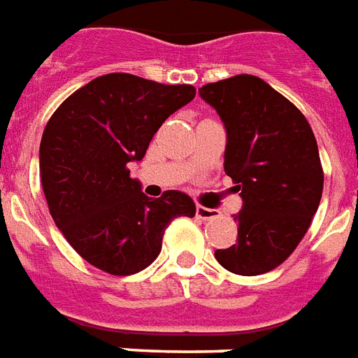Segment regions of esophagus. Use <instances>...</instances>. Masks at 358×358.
Wrapping results in <instances>:
<instances>
[{
	"label": "esophagus",
	"mask_w": 358,
	"mask_h": 358,
	"mask_svg": "<svg viewBox=\"0 0 358 358\" xmlns=\"http://www.w3.org/2000/svg\"><path fill=\"white\" fill-rule=\"evenodd\" d=\"M195 216L199 220H214L218 216V210H214V208H206V206H197L195 208Z\"/></svg>",
	"instance_id": "1"
}]
</instances>
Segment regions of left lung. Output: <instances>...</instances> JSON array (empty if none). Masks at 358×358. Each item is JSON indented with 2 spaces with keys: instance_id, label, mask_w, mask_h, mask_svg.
<instances>
[{
  "instance_id": "8db88e82",
  "label": "left lung",
  "mask_w": 358,
  "mask_h": 358,
  "mask_svg": "<svg viewBox=\"0 0 358 358\" xmlns=\"http://www.w3.org/2000/svg\"><path fill=\"white\" fill-rule=\"evenodd\" d=\"M199 94L226 127L224 171L243 199L237 243L214 256L231 273H267L300 245L319 208L324 174L315 134L303 113L256 76L203 85Z\"/></svg>"
}]
</instances>
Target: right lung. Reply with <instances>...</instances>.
Segmentation results:
<instances>
[{"instance_id": "obj_1", "label": "right lung", "mask_w": 358, "mask_h": 358, "mask_svg": "<svg viewBox=\"0 0 358 358\" xmlns=\"http://www.w3.org/2000/svg\"><path fill=\"white\" fill-rule=\"evenodd\" d=\"M193 98L192 85L106 73L66 98L45 127L39 174L49 213L73 250L106 273L145 269L172 220L195 216L189 195L171 189L150 199L129 171Z\"/></svg>"}]
</instances>
